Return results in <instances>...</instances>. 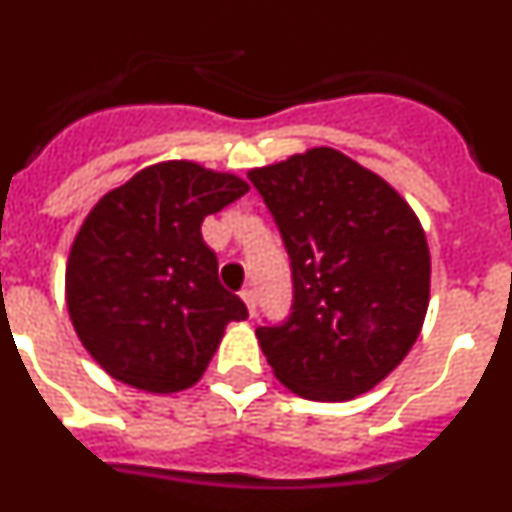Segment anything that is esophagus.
I'll return each mask as SVG.
<instances>
[{
    "instance_id": "esophagus-1",
    "label": "esophagus",
    "mask_w": 512,
    "mask_h": 512,
    "mask_svg": "<svg viewBox=\"0 0 512 512\" xmlns=\"http://www.w3.org/2000/svg\"><path fill=\"white\" fill-rule=\"evenodd\" d=\"M241 297H243V302H246V307H248V315H256V305H259V300H256V292H253V289H243L241 292Z\"/></svg>"
}]
</instances>
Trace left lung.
Segmentation results:
<instances>
[{
    "mask_svg": "<svg viewBox=\"0 0 512 512\" xmlns=\"http://www.w3.org/2000/svg\"><path fill=\"white\" fill-rule=\"evenodd\" d=\"M292 269V307L256 328L277 379L307 400L372 390L413 348L431 253L408 202L333 148L253 169Z\"/></svg>",
    "mask_w": 512,
    "mask_h": 512,
    "instance_id": "8db88e82",
    "label": "left lung"
}]
</instances>
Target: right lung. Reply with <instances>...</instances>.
<instances>
[{
    "label": "right lung",
    "instance_id": "obj_1",
    "mask_svg": "<svg viewBox=\"0 0 512 512\" xmlns=\"http://www.w3.org/2000/svg\"><path fill=\"white\" fill-rule=\"evenodd\" d=\"M248 192L189 161L135 174L104 194L66 266L76 336L110 377L146 392L192 387L243 300L220 284L202 220Z\"/></svg>",
    "mask_w": 512,
    "mask_h": 512
}]
</instances>
